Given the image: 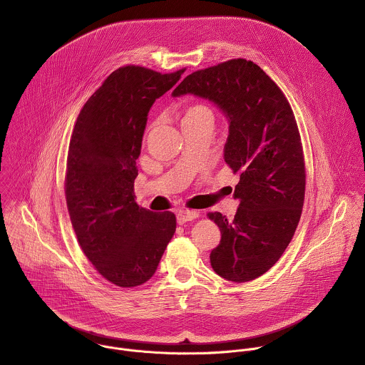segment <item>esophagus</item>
Here are the masks:
<instances>
[{
  "label": "esophagus",
  "mask_w": 365,
  "mask_h": 365,
  "mask_svg": "<svg viewBox=\"0 0 365 365\" xmlns=\"http://www.w3.org/2000/svg\"><path fill=\"white\" fill-rule=\"evenodd\" d=\"M199 217V212L197 211H189V210H183V211H179L178 212V222L180 225L186 224L187 221H192V220H196Z\"/></svg>",
  "instance_id": "1"
}]
</instances>
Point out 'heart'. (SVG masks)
Here are the masks:
<instances>
[{
	"mask_svg": "<svg viewBox=\"0 0 365 365\" xmlns=\"http://www.w3.org/2000/svg\"><path fill=\"white\" fill-rule=\"evenodd\" d=\"M205 111H207L205 107H200V106H193V107H190V108L187 110L186 115H192V114H197V113H205Z\"/></svg>",
	"mask_w": 365,
	"mask_h": 365,
	"instance_id": "b5f03b06",
	"label": "heart"
}]
</instances>
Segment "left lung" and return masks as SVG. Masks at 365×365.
I'll return each mask as SVG.
<instances>
[{"label": "left lung", "instance_id": "8db88e82", "mask_svg": "<svg viewBox=\"0 0 365 365\" xmlns=\"http://www.w3.org/2000/svg\"><path fill=\"white\" fill-rule=\"evenodd\" d=\"M207 99L228 120L227 165L240 175L232 220L207 214L221 230L211 266L225 280L250 282L272 269L287 248L304 200V160L297 124L280 88L245 59L186 76L172 96Z\"/></svg>", "mask_w": 365, "mask_h": 365}]
</instances>
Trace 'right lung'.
I'll return each mask as SVG.
<instances>
[{"label": "right lung", "instance_id": "add662e5", "mask_svg": "<svg viewBox=\"0 0 365 365\" xmlns=\"http://www.w3.org/2000/svg\"><path fill=\"white\" fill-rule=\"evenodd\" d=\"M185 71L113 72L83 106L69 144L65 193L72 227L98 273L120 287L145 283L176 231L173 212L135 203V160L154 101Z\"/></svg>", "mask_w": 365, "mask_h": 365}]
</instances>
